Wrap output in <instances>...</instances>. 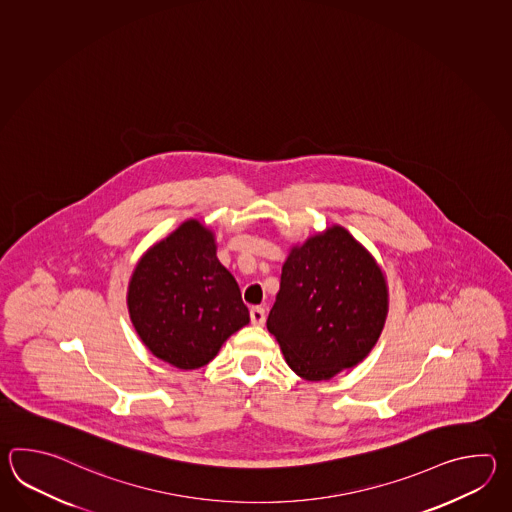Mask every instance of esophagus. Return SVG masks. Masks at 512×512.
<instances>
[{
    "label": "esophagus",
    "instance_id": "esophagus-1",
    "mask_svg": "<svg viewBox=\"0 0 512 512\" xmlns=\"http://www.w3.org/2000/svg\"><path fill=\"white\" fill-rule=\"evenodd\" d=\"M251 322L252 326H263L265 324V311H263V307H252Z\"/></svg>",
    "mask_w": 512,
    "mask_h": 512
}]
</instances>
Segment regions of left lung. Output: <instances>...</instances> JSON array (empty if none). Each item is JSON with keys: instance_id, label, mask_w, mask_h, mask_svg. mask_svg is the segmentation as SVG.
Instances as JSON below:
<instances>
[{"instance_id": "1", "label": "left lung", "mask_w": 512, "mask_h": 512, "mask_svg": "<svg viewBox=\"0 0 512 512\" xmlns=\"http://www.w3.org/2000/svg\"><path fill=\"white\" fill-rule=\"evenodd\" d=\"M388 305L379 261L348 229L331 225L291 247L267 329L298 377L329 381L370 355Z\"/></svg>"}]
</instances>
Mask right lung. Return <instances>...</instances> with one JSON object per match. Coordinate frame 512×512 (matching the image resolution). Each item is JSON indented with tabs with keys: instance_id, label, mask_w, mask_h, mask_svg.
<instances>
[{
	"instance_id": "add662e5",
	"label": "right lung",
	"mask_w": 512,
	"mask_h": 512,
	"mask_svg": "<svg viewBox=\"0 0 512 512\" xmlns=\"http://www.w3.org/2000/svg\"><path fill=\"white\" fill-rule=\"evenodd\" d=\"M126 304L142 344L177 370L203 368L251 322L240 285L218 260L214 230L186 219L142 254Z\"/></svg>"
}]
</instances>
